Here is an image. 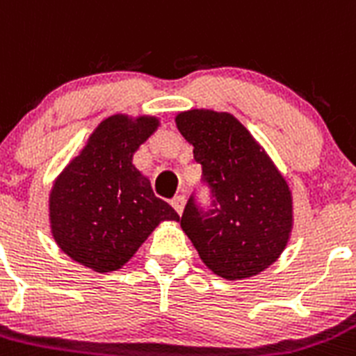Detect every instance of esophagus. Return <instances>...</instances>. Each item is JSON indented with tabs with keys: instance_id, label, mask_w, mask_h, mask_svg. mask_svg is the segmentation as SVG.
<instances>
[{
	"instance_id": "34e87169",
	"label": "esophagus",
	"mask_w": 356,
	"mask_h": 356,
	"mask_svg": "<svg viewBox=\"0 0 356 356\" xmlns=\"http://www.w3.org/2000/svg\"><path fill=\"white\" fill-rule=\"evenodd\" d=\"M172 207L175 209V212H177V214H182V209H184V204H186V198L182 197V195H177V197H174L172 198Z\"/></svg>"
}]
</instances>
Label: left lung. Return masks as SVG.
<instances>
[{
	"label": "left lung",
	"mask_w": 356,
	"mask_h": 356,
	"mask_svg": "<svg viewBox=\"0 0 356 356\" xmlns=\"http://www.w3.org/2000/svg\"><path fill=\"white\" fill-rule=\"evenodd\" d=\"M193 144L211 205L191 195L181 227L204 264L225 279L260 274L283 253L291 232V193L264 149L232 114L188 111L175 118Z\"/></svg>",
	"instance_id": "1"
}]
</instances>
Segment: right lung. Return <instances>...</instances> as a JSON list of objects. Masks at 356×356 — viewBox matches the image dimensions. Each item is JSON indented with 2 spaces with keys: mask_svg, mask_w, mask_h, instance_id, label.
<instances>
[{
  "mask_svg": "<svg viewBox=\"0 0 356 356\" xmlns=\"http://www.w3.org/2000/svg\"><path fill=\"white\" fill-rule=\"evenodd\" d=\"M158 124L156 118L105 119L56 181L49 198L52 235L79 264L118 270L161 221H179L131 163Z\"/></svg>",
  "mask_w": 356,
  "mask_h": 356,
  "instance_id": "1",
  "label": "right lung"
}]
</instances>
